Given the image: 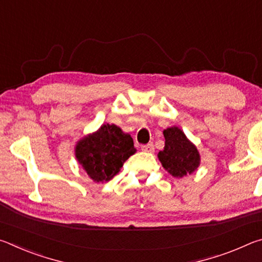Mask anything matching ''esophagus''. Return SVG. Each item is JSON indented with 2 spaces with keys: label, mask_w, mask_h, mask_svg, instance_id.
<instances>
[{
  "label": "esophagus",
  "mask_w": 262,
  "mask_h": 262,
  "mask_svg": "<svg viewBox=\"0 0 262 262\" xmlns=\"http://www.w3.org/2000/svg\"><path fill=\"white\" fill-rule=\"evenodd\" d=\"M141 149L143 150V151H145V152H154L155 151V147H154L152 143H148V144L142 145Z\"/></svg>",
  "instance_id": "esophagus-1"
}]
</instances>
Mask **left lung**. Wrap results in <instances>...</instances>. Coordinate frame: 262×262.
<instances>
[{
	"label": "left lung",
	"mask_w": 262,
	"mask_h": 262,
	"mask_svg": "<svg viewBox=\"0 0 262 262\" xmlns=\"http://www.w3.org/2000/svg\"><path fill=\"white\" fill-rule=\"evenodd\" d=\"M163 134L165 147L158 152L163 167L176 178L192 174L200 165V154L196 147L178 127L166 128Z\"/></svg>",
	"instance_id": "left-lung-1"
}]
</instances>
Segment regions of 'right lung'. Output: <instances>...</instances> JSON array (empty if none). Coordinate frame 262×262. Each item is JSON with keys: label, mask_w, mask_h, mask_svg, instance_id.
Returning <instances> with one entry per match:
<instances>
[{"label": "right lung", "mask_w": 262, "mask_h": 262, "mask_svg": "<svg viewBox=\"0 0 262 262\" xmlns=\"http://www.w3.org/2000/svg\"><path fill=\"white\" fill-rule=\"evenodd\" d=\"M135 152L132 136L110 123L83 137L75 148L78 163L96 183L112 179L120 171L123 163Z\"/></svg>", "instance_id": "obj_1"}]
</instances>
